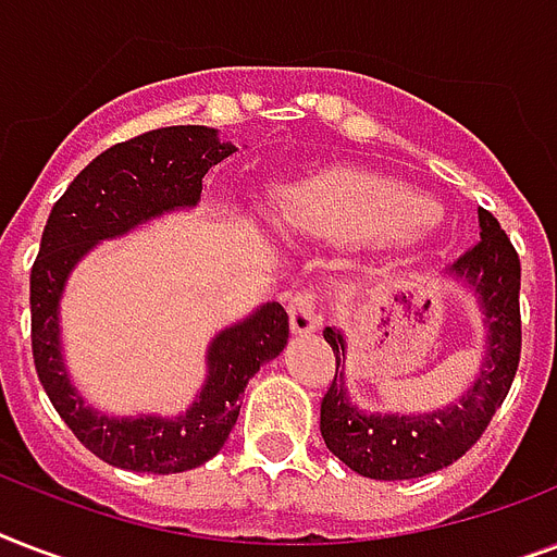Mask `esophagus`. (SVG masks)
Here are the masks:
<instances>
[{"label":"esophagus","instance_id":"1","mask_svg":"<svg viewBox=\"0 0 557 557\" xmlns=\"http://www.w3.org/2000/svg\"><path fill=\"white\" fill-rule=\"evenodd\" d=\"M288 323H292L295 335H312L321 326L323 318L312 292H297L292 297V304H288Z\"/></svg>","mask_w":557,"mask_h":557}]
</instances>
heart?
<instances>
[{
  "mask_svg": "<svg viewBox=\"0 0 557 557\" xmlns=\"http://www.w3.org/2000/svg\"><path fill=\"white\" fill-rule=\"evenodd\" d=\"M433 201L367 170H332L288 187L277 205L286 234L352 245L396 239L410 243L433 222Z\"/></svg>",
  "mask_w": 557,
  "mask_h": 557,
  "instance_id": "obj_1",
  "label": "heart"
}]
</instances>
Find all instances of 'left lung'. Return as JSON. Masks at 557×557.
<instances>
[{
  "instance_id": "obj_1",
  "label": "left lung",
  "mask_w": 557,
  "mask_h": 557,
  "mask_svg": "<svg viewBox=\"0 0 557 557\" xmlns=\"http://www.w3.org/2000/svg\"><path fill=\"white\" fill-rule=\"evenodd\" d=\"M480 216V243L445 274L471 292L483 321V361L474 381L454 401L428 413H370L347 387V335L326 326L323 338L335 352V379L321 401V436L326 448L370 480H416L457 462L509 393L520 361V260L509 236L488 210Z\"/></svg>"
}]
</instances>
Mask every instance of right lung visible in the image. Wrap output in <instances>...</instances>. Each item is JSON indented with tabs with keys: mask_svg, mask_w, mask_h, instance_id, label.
Listing matches in <instances>:
<instances>
[{
	"mask_svg": "<svg viewBox=\"0 0 557 557\" xmlns=\"http://www.w3.org/2000/svg\"><path fill=\"white\" fill-rule=\"evenodd\" d=\"M236 147L210 126H164L109 147L57 199L30 269V349L51 405L103 462L138 474H178L205 466L225 445L248 381L288 344V314L262 304L210 341L208 375L178 416H109L69 379L60 344V300L74 265L95 245L126 236L201 201V178Z\"/></svg>",
	"mask_w": 557,
	"mask_h": 557,
	"instance_id": "add662e5",
	"label": "right lung"
}]
</instances>
